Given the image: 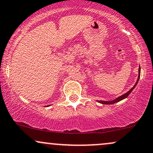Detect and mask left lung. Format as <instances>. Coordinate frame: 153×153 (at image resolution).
I'll list each match as a JSON object with an SVG mask.
<instances>
[{
	"mask_svg": "<svg viewBox=\"0 0 153 153\" xmlns=\"http://www.w3.org/2000/svg\"><path fill=\"white\" fill-rule=\"evenodd\" d=\"M138 71H139V73H138V78H137V82H135V85H134L133 87H132V88H131V89L129 91H128V92H127L126 93H125V94L122 95H121V96H120V97H117L116 99H115V100H112V101H103V100H97V102H100V103L105 104V105H111V104L116 103V102H119V101H120V100H123V99L126 98V97H128V95H130V93H131V92H132V91H133V89H134V88H135V86L137 85V82H138V80H139V79H140V67H139V70H138Z\"/></svg>",
	"mask_w": 153,
	"mask_h": 153,
	"instance_id": "1",
	"label": "left lung"
}]
</instances>
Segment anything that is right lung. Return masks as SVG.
<instances>
[{
	"mask_svg": "<svg viewBox=\"0 0 153 153\" xmlns=\"http://www.w3.org/2000/svg\"><path fill=\"white\" fill-rule=\"evenodd\" d=\"M47 106H48V105H47Z\"/></svg>",
	"mask_w": 153,
	"mask_h": 153,
	"instance_id": "add662e5",
	"label": "right lung"
}]
</instances>
